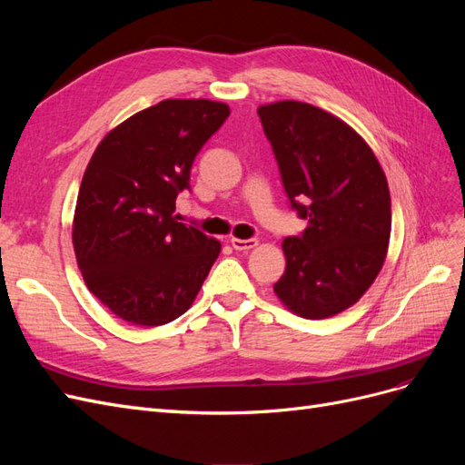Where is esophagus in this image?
Here are the masks:
<instances>
[{"instance_id": "obj_1", "label": "esophagus", "mask_w": 465, "mask_h": 465, "mask_svg": "<svg viewBox=\"0 0 465 465\" xmlns=\"http://www.w3.org/2000/svg\"><path fill=\"white\" fill-rule=\"evenodd\" d=\"M258 244V241H254V238H246V241H242V238H231V246L234 250H252Z\"/></svg>"}]
</instances>
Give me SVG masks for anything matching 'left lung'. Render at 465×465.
Instances as JSON below:
<instances>
[{"label": "left lung", "instance_id": "left-lung-1", "mask_svg": "<svg viewBox=\"0 0 465 465\" xmlns=\"http://www.w3.org/2000/svg\"><path fill=\"white\" fill-rule=\"evenodd\" d=\"M291 209L308 227L287 236L285 273L273 285L308 320L355 304L382 270L391 203L374 153L330 112L281 101L258 108Z\"/></svg>", "mask_w": 465, "mask_h": 465}]
</instances>
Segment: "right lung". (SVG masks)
Masks as SVG:
<instances>
[{
    "label": "right lung",
    "instance_id": "obj_1",
    "mask_svg": "<svg viewBox=\"0 0 465 465\" xmlns=\"http://www.w3.org/2000/svg\"><path fill=\"white\" fill-rule=\"evenodd\" d=\"M231 110L171 98L112 130L83 176L74 248L94 297L135 326H163L184 314L221 244L178 223V193L190 190L195 154Z\"/></svg>",
    "mask_w": 465,
    "mask_h": 465
}]
</instances>
